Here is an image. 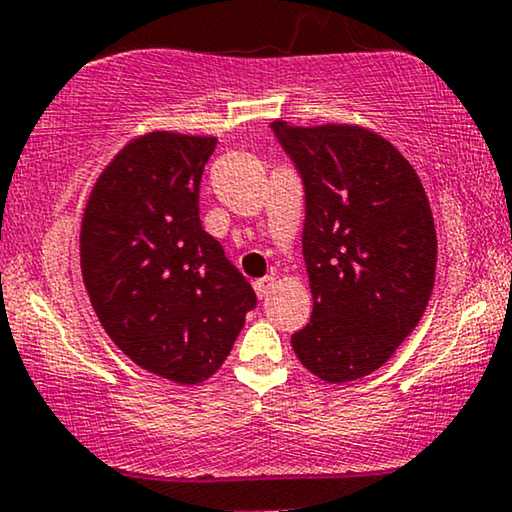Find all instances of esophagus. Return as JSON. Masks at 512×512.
I'll return each instance as SVG.
<instances>
[{"label":"esophagus","instance_id":"esophagus-1","mask_svg":"<svg viewBox=\"0 0 512 512\" xmlns=\"http://www.w3.org/2000/svg\"><path fill=\"white\" fill-rule=\"evenodd\" d=\"M255 292H257V297L259 299H264V297H269L271 294V290H273V278L271 276H266V278H259V280H255Z\"/></svg>","mask_w":512,"mask_h":512}]
</instances>
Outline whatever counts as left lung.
I'll use <instances>...</instances> for the list:
<instances>
[{"mask_svg":"<svg viewBox=\"0 0 512 512\" xmlns=\"http://www.w3.org/2000/svg\"><path fill=\"white\" fill-rule=\"evenodd\" d=\"M271 132L304 185L313 315L292 348L327 383L369 376L415 329L434 290L427 194L406 157L369 129L278 120Z\"/></svg>","mask_w":512,"mask_h":512,"instance_id":"8db88e82","label":"left lung"}]
</instances>
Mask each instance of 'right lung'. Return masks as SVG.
Instances as JSON below:
<instances>
[{
	"label": "right lung",
	"mask_w": 512,
	"mask_h": 512,
	"mask_svg": "<svg viewBox=\"0 0 512 512\" xmlns=\"http://www.w3.org/2000/svg\"><path fill=\"white\" fill-rule=\"evenodd\" d=\"M215 143L171 132L127 143L99 176L81 229L83 280L106 334L141 369L183 385L220 369L257 306L199 220Z\"/></svg>",
	"instance_id": "obj_1"
}]
</instances>
